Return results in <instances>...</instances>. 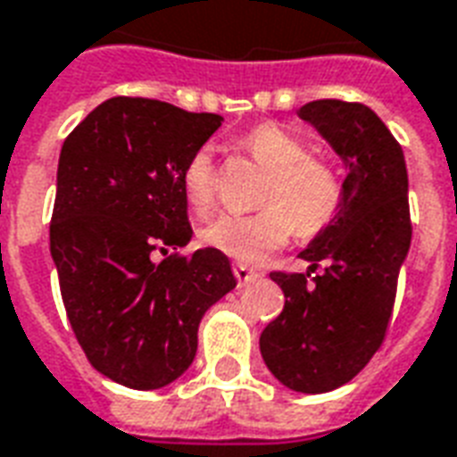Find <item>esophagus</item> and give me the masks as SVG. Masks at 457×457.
Masks as SVG:
<instances>
[{
  "label": "esophagus",
  "mask_w": 457,
  "mask_h": 457,
  "mask_svg": "<svg viewBox=\"0 0 457 457\" xmlns=\"http://www.w3.org/2000/svg\"><path fill=\"white\" fill-rule=\"evenodd\" d=\"M232 271H235V278L239 280V286H242V283H249V280L256 276V273L252 271L249 266H245V263H235V266H232Z\"/></svg>",
  "instance_id": "obj_1"
}]
</instances>
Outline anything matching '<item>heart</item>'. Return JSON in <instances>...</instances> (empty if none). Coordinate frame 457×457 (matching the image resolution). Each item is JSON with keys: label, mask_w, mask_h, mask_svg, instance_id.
I'll list each match as a JSON object with an SVG mask.
<instances>
[{"label": "heart", "mask_w": 457, "mask_h": 457, "mask_svg": "<svg viewBox=\"0 0 457 457\" xmlns=\"http://www.w3.org/2000/svg\"><path fill=\"white\" fill-rule=\"evenodd\" d=\"M256 164L271 179L263 188V211L222 212L201 232L203 245L237 262H256L278 249L293 229L312 237L332 225L344 203V186L329 162L312 157L305 137L278 123H262L242 137ZM184 195L191 211L208 215L218 198V174L211 147H203L184 169Z\"/></svg>", "instance_id": "heart-1"}]
</instances>
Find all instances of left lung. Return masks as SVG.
Returning <instances> with one entry per match:
<instances>
[{"instance_id": "left-lung-1", "label": "left lung", "mask_w": 457, "mask_h": 457, "mask_svg": "<svg viewBox=\"0 0 457 457\" xmlns=\"http://www.w3.org/2000/svg\"><path fill=\"white\" fill-rule=\"evenodd\" d=\"M297 116L344 160V203L300 252L310 270L328 266L320 277L271 273L286 305L259 346L286 387L320 395L353 380L383 344L411 242L409 181L400 143L363 104L310 101Z\"/></svg>"}]
</instances>
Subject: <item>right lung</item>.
<instances>
[{"label":"right lung","instance_id":"1","mask_svg":"<svg viewBox=\"0 0 457 457\" xmlns=\"http://www.w3.org/2000/svg\"><path fill=\"white\" fill-rule=\"evenodd\" d=\"M222 125L157 99L116 96L67 135L50 220L67 320L113 383L157 390L194 363L198 324L237 286L229 259L191 242L184 169Z\"/></svg>","mask_w":457,"mask_h":457}]
</instances>
